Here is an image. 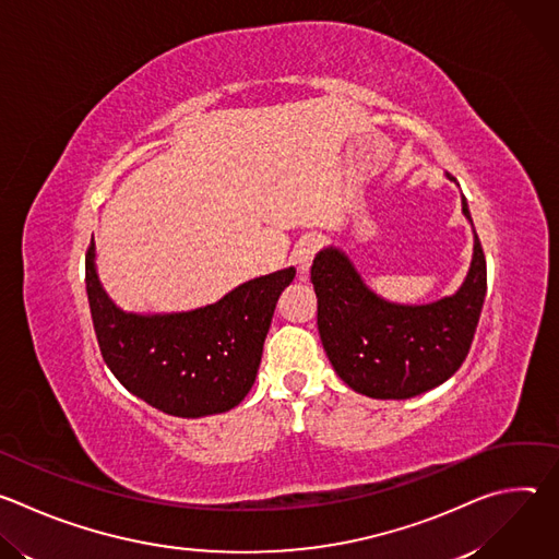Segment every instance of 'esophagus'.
I'll return each instance as SVG.
<instances>
[{
    "instance_id": "obj_1",
    "label": "esophagus",
    "mask_w": 559,
    "mask_h": 559,
    "mask_svg": "<svg viewBox=\"0 0 559 559\" xmlns=\"http://www.w3.org/2000/svg\"><path fill=\"white\" fill-rule=\"evenodd\" d=\"M318 250H321V241H318L316 236H305L302 241L294 248L292 261H294V265L298 267L300 278L307 276V272H309V267H311V263H313Z\"/></svg>"
}]
</instances>
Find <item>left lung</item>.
<instances>
[{
	"mask_svg": "<svg viewBox=\"0 0 559 559\" xmlns=\"http://www.w3.org/2000/svg\"><path fill=\"white\" fill-rule=\"evenodd\" d=\"M462 212L471 221L464 197ZM311 283L318 334L334 371L358 393L405 401L442 384L464 362L487 294V261L475 234L471 270L457 294L418 307L376 296L336 248L316 254Z\"/></svg>",
	"mask_w": 559,
	"mask_h": 559,
	"instance_id": "8db88e82",
	"label": "left lung"
}]
</instances>
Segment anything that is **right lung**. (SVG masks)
I'll return each instance as SVG.
<instances>
[{
  "mask_svg": "<svg viewBox=\"0 0 559 559\" xmlns=\"http://www.w3.org/2000/svg\"><path fill=\"white\" fill-rule=\"evenodd\" d=\"M294 276V267L281 270L194 311L139 316L121 311L104 292L93 241L86 254V292L106 365L130 393L179 418L223 414L243 401L276 300Z\"/></svg>",
  "mask_w": 559,
  "mask_h": 559,
  "instance_id": "obj_1",
  "label": "right lung"
}]
</instances>
